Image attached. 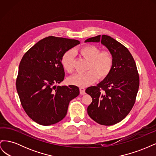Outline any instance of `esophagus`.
Listing matches in <instances>:
<instances>
[{
    "label": "esophagus",
    "instance_id": "obj_1",
    "mask_svg": "<svg viewBox=\"0 0 156 156\" xmlns=\"http://www.w3.org/2000/svg\"><path fill=\"white\" fill-rule=\"evenodd\" d=\"M80 90V93H81V94H82V95H84V94H85V89H84V88L83 87H80L79 88Z\"/></svg>",
    "mask_w": 156,
    "mask_h": 156
}]
</instances>
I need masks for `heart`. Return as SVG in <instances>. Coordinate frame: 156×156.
Masks as SVG:
<instances>
[{
  "mask_svg": "<svg viewBox=\"0 0 156 156\" xmlns=\"http://www.w3.org/2000/svg\"><path fill=\"white\" fill-rule=\"evenodd\" d=\"M78 53L88 60L87 72L77 73L69 78V83L79 87H87L95 82L98 77L103 79L110 74L114 64V58L110 52L101 51L96 46L87 45L77 51ZM61 64L65 71L72 73L73 69V54L68 51L61 58Z\"/></svg>",
  "mask_w": 156,
  "mask_h": 156,
  "instance_id": "heart-1",
  "label": "heart"
}]
</instances>
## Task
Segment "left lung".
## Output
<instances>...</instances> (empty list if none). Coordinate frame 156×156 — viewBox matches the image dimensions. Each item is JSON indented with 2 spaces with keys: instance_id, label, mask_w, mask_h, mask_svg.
Instances as JSON below:
<instances>
[{
  "instance_id": "8db88e82",
  "label": "left lung",
  "mask_w": 156,
  "mask_h": 156,
  "mask_svg": "<svg viewBox=\"0 0 156 156\" xmlns=\"http://www.w3.org/2000/svg\"><path fill=\"white\" fill-rule=\"evenodd\" d=\"M85 42H101L114 58L110 74L85 91L92 98L87 108L89 116L101 125H114L123 120L135 104L139 87L135 62L129 50L109 36L99 35Z\"/></svg>"
}]
</instances>
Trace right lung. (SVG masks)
Segmentation results:
<instances>
[{
    "mask_svg": "<svg viewBox=\"0 0 156 156\" xmlns=\"http://www.w3.org/2000/svg\"><path fill=\"white\" fill-rule=\"evenodd\" d=\"M80 44L76 40L49 36L28 50L21 60L16 88L27 115L36 123L50 126L62 120L69 101L79 96L77 86H57L64 79L61 58Z\"/></svg>",
    "mask_w": 156,
    "mask_h": 156,
    "instance_id": "obj_1",
    "label": "right lung"
}]
</instances>
